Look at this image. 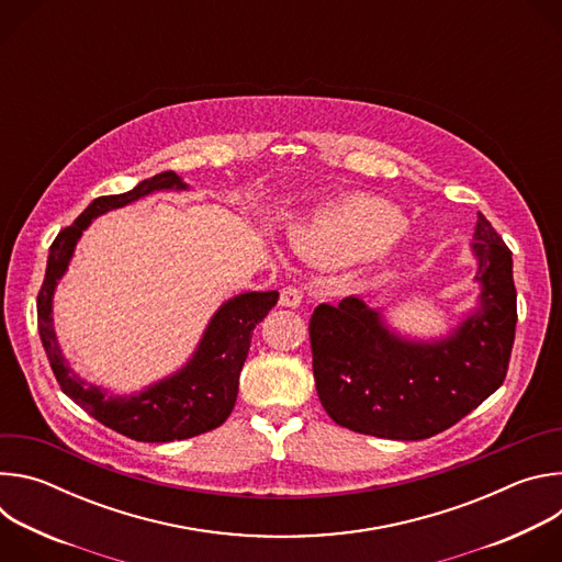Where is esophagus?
<instances>
[{
  "label": "esophagus",
  "instance_id": "34e87169",
  "mask_svg": "<svg viewBox=\"0 0 562 562\" xmlns=\"http://www.w3.org/2000/svg\"><path fill=\"white\" fill-rule=\"evenodd\" d=\"M302 302V289L295 284H289L282 289L280 293V306H289V308H297Z\"/></svg>",
  "mask_w": 562,
  "mask_h": 562
}]
</instances>
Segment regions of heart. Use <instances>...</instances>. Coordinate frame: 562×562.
Returning <instances> with one entry per match:
<instances>
[{
  "label": "heart",
  "mask_w": 562,
  "mask_h": 562,
  "mask_svg": "<svg viewBox=\"0 0 562 562\" xmlns=\"http://www.w3.org/2000/svg\"><path fill=\"white\" fill-rule=\"evenodd\" d=\"M403 224V215L391 204L369 195H353L319 206L293 228V239L317 260L345 262L384 249Z\"/></svg>",
  "instance_id": "1"
}]
</instances>
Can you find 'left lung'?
I'll use <instances>...</instances> for the list:
<instances>
[{
    "label": "left lung",
    "mask_w": 562,
    "mask_h": 562,
    "mask_svg": "<svg viewBox=\"0 0 562 562\" xmlns=\"http://www.w3.org/2000/svg\"><path fill=\"white\" fill-rule=\"evenodd\" d=\"M473 254L480 308L440 342L389 334L358 297L319 304L308 319L315 389L334 423L389 440L431 438L505 382L516 336L512 251L477 213Z\"/></svg>",
    "instance_id": "obj_1"
}]
</instances>
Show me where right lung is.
Here are the masks:
<instances>
[{
  "instance_id": "add662e5",
  "label": "right lung",
  "mask_w": 562,
  "mask_h": 562,
  "mask_svg": "<svg viewBox=\"0 0 562 562\" xmlns=\"http://www.w3.org/2000/svg\"><path fill=\"white\" fill-rule=\"evenodd\" d=\"M159 189H187V184L173 171H165L139 182L128 193L93 200L82 215L53 239L44 284L37 293V329L61 391L98 423L137 442L193 438L220 427L228 418L235 407L239 371L245 367L254 329L280 297L278 291H251L224 302L206 327L193 360L173 378L148 386L139 395H109L79 380L66 364L53 331L55 284L68 267L79 235L93 217Z\"/></svg>"
}]
</instances>
